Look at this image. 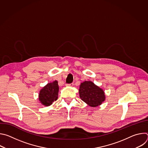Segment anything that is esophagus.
Returning <instances> with one entry per match:
<instances>
[{"instance_id": "obj_1", "label": "esophagus", "mask_w": 148, "mask_h": 148, "mask_svg": "<svg viewBox=\"0 0 148 148\" xmlns=\"http://www.w3.org/2000/svg\"><path fill=\"white\" fill-rule=\"evenodd\" d=\"M74 85L73 83H71V84H66V86L67 87H73Z\"/></svg>"}]
</instances>
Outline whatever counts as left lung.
I'll use <instances>...</instances> for the list:
<instances>
[{
    "instance_id": "1",
    "label": "left lung",
    "mask_w": 148,
    "mask_h": 148,
    "mask_svg": "<svg viewBox=\"0 0 148 148\" xmlns=\"http://www.w3.org/2000/svg\"><path fill=\"white\" fill-rule=\"evenodd\" d=\"M79 94L80 98L92 107L99 106L105 99L103 90L90 81L81 83Z\"/></svg>"
}]
</instances>
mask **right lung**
Listing matches in <instances>:
<instances>
[{
  "label": "right lung",
  "instance_id": "add662e5",
  "mask_svg": "<svg viewBox=\"0 0 148 148\" xmlns=\"http://www.w3.org/2000/svg\"><path fill=\"white\" fill-rule=\"evenodd\" d=\"M59 87L57 81L47 84L42 88L39 92L38 99L40 103L48 107L51 105L54 101L58 98Z\"/></svg>",
  "mask_w": 148,
  "mask_h": 148
}]
</instances>
